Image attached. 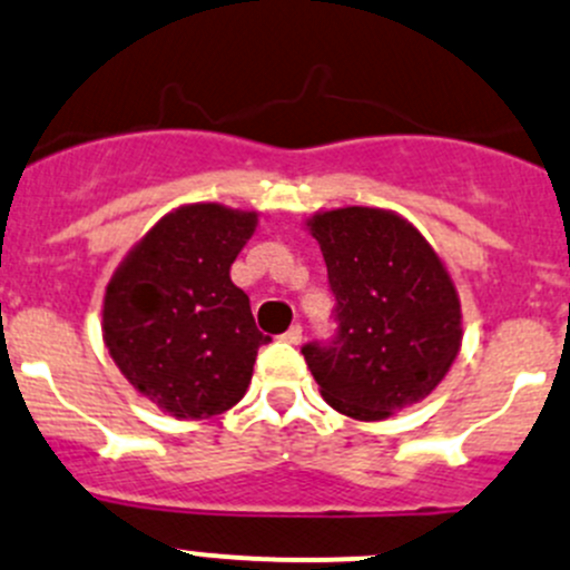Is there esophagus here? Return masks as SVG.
I'll return each instance as SVG.
<instances>
[{"mask_svg":"<svg viewBox=\"0 0 570 570\" xmlns=\"http://www.w3.org/2000/svg\"><path fill=\"white\" fill-rule=\"evenodd\" d=\"M281 338H284L286 344H295V346H297V344H301V341H303V327H301V325H292L289 331L281 335Z\"/></svg>","mask_w":570,"mask_h":570,"instance_id":"obj_1","label":"esophagus"}]
</instances>
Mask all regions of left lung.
I'll return each mask as SVG.
<instances>
[{
    "label": "left lung",
    "mask_w": 570,
    "mask_h": 570,
    "mask_svg": "<svg viewBox=\"0 0 570 570\" xmlns=\"http://www.w3.org/2000/svg\"><path fill=\"white\" fill-rule=\"evenodd\" d=\"M335 297V335L303 346L322 399L382 421L426 399L461 346L456 286L426 237L391 209L341 207L308 220Z\"/></svg>",
    "instance_id": "1"
}]
</instances>
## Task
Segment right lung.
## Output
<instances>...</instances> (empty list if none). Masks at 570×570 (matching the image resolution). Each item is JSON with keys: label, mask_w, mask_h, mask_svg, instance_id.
Wrapping results in <instances>:
<instances>
[{"label": "right lung", "mask_w": 570, "mask_h": 570, "mask_svg": "<svg viewBox=\"0 0 570 570\" xmlns=\"http://www.w3.org/2000/svg\"><path fill=\"white\" fill-rule=\"evenodd\" d=\"M254 229L256 213L185 205L141 237L106 286L109 355L136 391L179 421L232 410L269 341L229 278Z\"/></svg>", "instance_id": "add662e5"}]
</instances>
